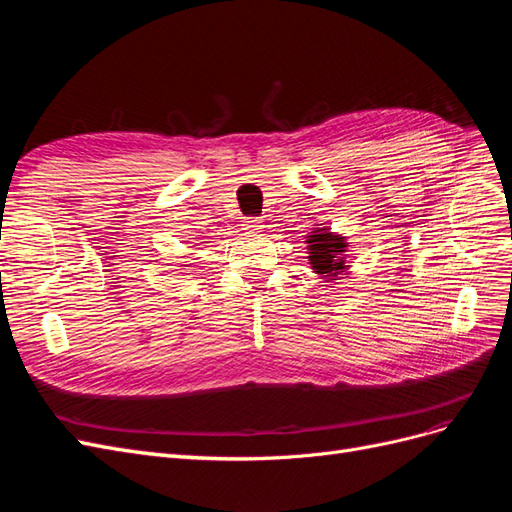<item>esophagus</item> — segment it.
<instances>
[{"label": "esophagus", "mask_w": 512, "mask_h": 512, "mask_svg": "<svg viewBox=\"0 0 512 512\" xmlns=\"http://www.w3.org/2000/svg\"><path fill=\"white\" fill-rule=\"evenodd\" d=\"M243 230H247V232H260L262 230V220L260 218H245Z\"/></svg>", "instance_id": "34e87169"}]
</instances>
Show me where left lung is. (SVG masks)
Listing matches in <instances>:
<instances>
[{"mask_svg": "<svg viewBox=\"0 0 512 512\" xmlns=\"http://www.w3.org/2000/svg\"><path fill=\"white\" fill-rule=\"evenodd\" d=\"M305 243L309 250V265H312L314 273H318L324 282H331L337 280L339 275H346L350 267L346 262V237L335 235L329 228H318L309 232Z\"/></svg>", "mask_w": 512, "mask_h": 512, "instance_id": "left-lung-1", "label": "left lung"}]
</instances>
